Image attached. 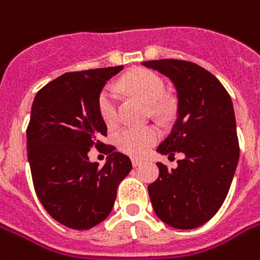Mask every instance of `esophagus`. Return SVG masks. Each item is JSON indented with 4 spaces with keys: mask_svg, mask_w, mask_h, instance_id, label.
Wrapping results in <instances>:
<instances>
[{
    "mask_svg": "<svg viewBox=\"0 0 260 260\" xmlns=\"http://www.w3.org/2000/svg\"><path fill=\"white\" fill-rule=\"evenodd\" d=\"M143 162H144V160H143V159H139V158H132V165H134L135 167L140 166V165H142Z\"/></svg>",
    "mask_w": 260,
    "mask_h": 260,
    "instance_id": "esophagus-1",
    "label": "esophagus"
}]
</instances>
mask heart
Listing matches in <instances>:
<instances>
[{
    "mask_svg": "<svg viewBox=\"0 0 260 260\" xmlns=\"http://www.w3.org/2000/svg\"><path fill=\"white\" fill-rule=\"evenodd\" d=\"M122 91L151 105V112L156 116L166 113L167 105L162 97L165 82L156 73L150 70H135L124 75L118 83ZM98 110L106 125L117 121V97L112 87H105L98 97ZM159 138L155 126H126L118 131L116 143L120 150L131 155H143Z\"/></svg>",
    "mask_w": 260,
    "mask_h": 260,
    "instance_id": "b5f03b06",
    "label": "heart"
}]
</instances>
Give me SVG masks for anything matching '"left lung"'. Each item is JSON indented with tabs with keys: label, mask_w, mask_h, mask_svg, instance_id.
I'll return each mask as SVG.
<instances>
[{
	"label": "left lung",
	"mask_w": 260,
	"mask_h": 260,
	"mask_svg": "<svg viewBox=\"0 0 260 260\" xmlns=\"http://www.w3.org/2000/svg\"><path fill=\"white\" fill-rule=\"evenodd\" d=\"M142 64L167 77L177 91V120L156 151L185 155L177 169L156 163L159 177L148 185L151 204L167 225L193 230L221 208L238 167L232 100L220 81L196 63L160 59Z\"/></svg>",
	"instance_id": "obj_1"
}]
</instances>
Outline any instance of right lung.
I'll list each match as a JSON object with an SVG mask.
<instances>
[{
	"mask_svg": "<svg viewBox=\"0 0 260 260\" xmlns=\"http://www.w3.org/2000/svg\"><path fill=\"white\" fill-rule=\"evenodd\" d=\"M122 66L66 73L40 89L26 128V150L39 200L56 221L90 230L113 209L118 183L132 170L126 155L101 142L102 87ZM93 145L111 155L102 168L88 160Z\"/></svg>",
	"mask_w": 260,
	"mask_h": 260,
	"instance_id": "obj_1",
	"label": "right lung"
}]
</instances>
